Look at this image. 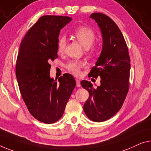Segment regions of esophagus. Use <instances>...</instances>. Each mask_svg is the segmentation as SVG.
<instances>
[{"instance_id": "34e87169", "label": "esophagus", "mask_w": 151, "mask_h": 151, "mask_svg": "<svg viewBox=\"0 0 151 151\" xmlns=\"http://www.w3.org/2000/svg\"><path fill=\"white\" fill-rule=\"evenodd\" d=\"M76 86H77L78 87H80L81 86V84H80V80H78V79H76Z\"/></svg>"}]
</instances>
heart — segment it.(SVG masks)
Masks as SVG:
<instances>
[{
  "label": "heart",
  "instance_id": "b5f03b06",
  "mask_svg": "<svg viewBox=\"0 0 151 151\" xmlns=\"http://www.w3.org/2000/svg\"><path fill=\"white\" fill-rule=\"evenodd\" d=\"M74 36L83 47L86 48L90 53H95L98 50V46L96 44H94L95 40L94 32L90 27L87 26H81L78 27L74 31ZM67 40L64 35L61 36L59 38L57 43L58 52L60 53L63 52L66 46ZM86 63L83 61H76L72 60L69 61L66 68L69 71L76 76L80 75L82 69L85 66Z\"/></svg>",
  "mask_w": 151,
  "mask_h": 151
}]
</instances>
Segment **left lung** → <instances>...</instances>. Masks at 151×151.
Listing matches in <instances>:
<instances>
[{"label": "left lung", "instance_id": "obj_1", "mask_svg": "<svg viewBox=\"0 0 151 151\" xmlns=\"http://www.w3.org/2000/svg\"><path fill=\"white\" fill-rule=\"evenodd\" d=\"M90 17L95 20L101 29L103 49L88 76L101 78V85L94 88L90 82H81L90 94L83 111L90 120L102 122L115 115L124 104L129 90L130 59L117 24L103 13H94Z\"/></svg>", "mask_w": 151, "mask_h": 151}]
</instances>
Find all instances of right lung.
Here are the masks:
<instances>
[{
  "label": "right lung",
  "instance_id": "obj_1",
  "mask_svg": "<svg viewBox=\"0 0 151 151\" xmlns=\"http://www.w3.org/2000/svg\"><path fill=\"white\" fill-rule=\"evenodd\" d=\"M71 21L66 16H42L19 46L15 73L21 94L31 115L45 124L61 119L76 86L71 74H63L58 81L50 77V62L58 57L59 32Z\"/></svg>",
  "mask_w": 151,
  "mask_h": 151
}]
</instances>
